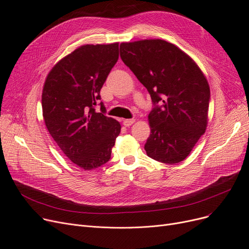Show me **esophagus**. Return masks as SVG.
Here are the masks:
<instances>
[{
  "label": "esophagus",
  "mask_w": 249,
  "mask_h": 249,
  "mask_svg": "<svg viewBox=\"0 0 249 249\" xmlns=\"http://www.w3.org/2000/svg\"><path fill=\"white\" fill-rule=\"evenodd\" d=\"M134 122H135V119H125L123 121V124H124V126L129 127V126H131Z\"/></svg>",
  "instance_id": "esophagus-1"
}]
</instances>
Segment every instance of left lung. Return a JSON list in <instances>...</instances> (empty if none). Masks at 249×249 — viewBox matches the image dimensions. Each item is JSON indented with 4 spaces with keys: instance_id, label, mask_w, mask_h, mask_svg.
<instances>
[{
    "instance_id": "left-lung-1",
    "label": "left lung",
    "mask_w": 249,
    "mask_h": 249,
    "mask_svg": "<svg viewBox=\"0 0 249 249\" xmlns=\"http://www.w3.org/2000/svg\"><path fill=\"white\" fill-rule=\"evenodd\" d=\"M120 56L154 106L148 115L147 155L167 164L182 161L206 131L210 103L206 76L187 53L161 39L123 42Z\"/></svg>"
}]
</instances>
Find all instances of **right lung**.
<instances>
[{
  "instance_id": "add662e5",
  "label": "right lung",
  "mask_w": 249,
  "mask_h": 249,
  "mask_svg": "<svg viewBox=\"0 0 249 249\" xmlns=\"http://www.w3.org/2000/svg\"><path fill=\"white\" fill-rule=\"evenodd\" d=\"M119 58V43L87 44L59 60L49 71L42 90L46 128L68 158L86 171L111 159L121 125L95 109L100 90Z\"/></svg>"
}]
</instances>
